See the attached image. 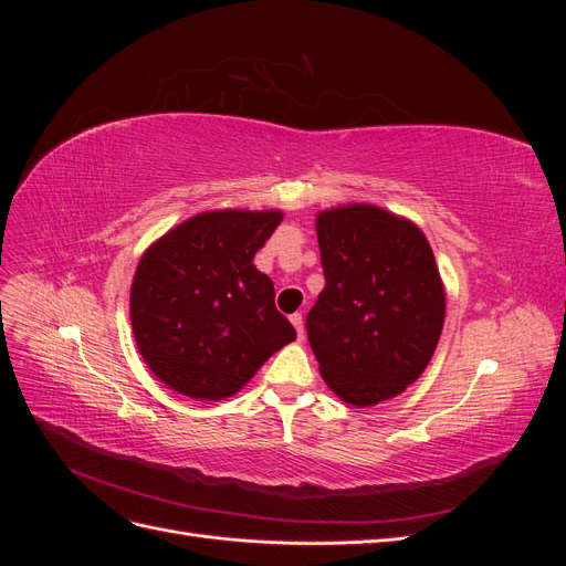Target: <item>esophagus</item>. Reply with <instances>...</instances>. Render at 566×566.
<instances>
[{"instance_id": "obj_1", "label": "esophagus", "mask_w": 566, "mask_h": 566, "mask_svg": "<svg viewBox=\"0 0 566 566\" xmlns=\"http://www.w3.org/2000/svg\"><path fill=\"white\" fill-rule=\"evenodd\" d=\"M290 321H293V325H295L297 337L304 339V318H302V314H293V316H290Z\"/></svg>"}]
</instances>
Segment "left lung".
Listing matches in <instances>:
<instances>
[{"label":"left lung","instance_id":"left-lung-1","mask_svg":"<svg viewBox=\"0 0 566 566\" xmlns=\"http://www.w3.org/2000/svg\"><path fill=\"white\" fill-rule=\"evenodd\" d=\"M325 287L306 314L323 380L342 401L397 397L430 364L447 297L422 231L373 205L316 219Z\"/></svg>","mask_w":566,"mask_h":566}]
</instances>
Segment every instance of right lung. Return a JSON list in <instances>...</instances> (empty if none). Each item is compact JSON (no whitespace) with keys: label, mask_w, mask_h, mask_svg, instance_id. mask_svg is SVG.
<instances>
[{"label":"right lung","mask_w":566,"mask_h":566,"mask_svg":"<svg viewBox=\"0 0 566 566\" xmlns=\"http://www.w3.org/2000/svg\"><path fill=\"white\" fill-rule=\"evenodd\" d=\"M281 212H202L142 256L132 283V328L148 368L186 397H231L266 358L297 337L252 264Z\"/></svg>","instance_id":"1"}]
</instances>
